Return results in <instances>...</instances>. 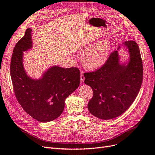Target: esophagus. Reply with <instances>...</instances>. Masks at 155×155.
Masks as SVG:
<instances>
[{"label": "esophagus", "mask_w": 155, "mask_h": 155, "mask_svg": "<svg viewBox=\"0 0 155 155\" xmlns=\"http://www.w3.org/2000/svg\"><path fill=\"white\" fill-rule=\"evenodd\" d=\"M84 80H85V77L84 76V72L82 71L81 75H80V81H81V82H84Z\"/></svg>", "instance_id": "esophagus-1"}]
</instances>
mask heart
<instances>
[{
    "label": "heart",
    "mask_w": 155,
    "mask_h": 155,
    "mask_svg": "<svg viewBox=\"0 0 155 155\" xmlns=\"http://www.w3.org/2000/svg\"><path fill=\"white\" fill-rule=\"evenodd\" d=\"M111 49V42L104 39L87 48L82 56V63L89 69H97L108 59Z\"/></svg>",
    "instance_id": "1"
}]
</instances>
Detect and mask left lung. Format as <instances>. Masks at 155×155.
Returning a JSON list of instances; mask_svg holds the SVG:
<instances>
[{"instance_id":"obj_1","label":"left lung","mask_w":155,"mask_h":155,"mask_svg":"<svg viewBox=\"0 0 155 155\" xmlns=\"http://www.w3.org/2000/svg\"><path fill=\"white\" fill-rule=\"evenodd\" d=\"M124 46L129 54V62L121 64L118 52L113 51L99 69L84 73L85 84L93 91L88 110L100 119L110 120L124 113L136 98L143 82V61L137 44L129 40Z\"/></svg>"}]
</instances>
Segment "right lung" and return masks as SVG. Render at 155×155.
Here are the masks:
<instances>
[{
  "label": "right lung",
  "instance_id": "obj_1",
  "mask_svg": "<svg viewBox=\"0 0 155 155\" xmlns=\"http://www.w3.org/2000/svg\"><path fill=\"white\" fill-rule=\"evenodd\" d=\"M31 28L16 44L11 57V77L18 101L32 118L48 122L61 115L66 98L80 83L77 68L51 67L41 78L33 79L26 74L23 63V52L32 48Z\"/></svg>",
  "mask_w": 155,
  "mask_h": 155
}]
</instances>
